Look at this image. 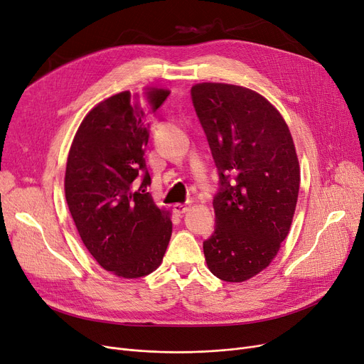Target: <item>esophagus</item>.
<instances>
[{"label": "esophagus", "mask_w": 364, "mask_h": 364, "mask_svg": "<svg viewBox=\"0 0 364 364\" xmlns=\"http://www.w3.org/2000/svg\"><path fill=\"white\" fill-rule=\"evenodd\" d=\"M188 208H190L188 203H174V213L178 214V215H181V214H184V213L188 211Z\"/></svg>", "instance_id": "34e87169"}]
</instances>
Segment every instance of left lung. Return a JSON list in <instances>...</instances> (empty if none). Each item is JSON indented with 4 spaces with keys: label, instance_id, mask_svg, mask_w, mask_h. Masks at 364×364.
<instances>
[{
    "label": "left lung",
    "instance_id": "1",
    "mask_svg": "<svg viewBox=\"0 0 364 364\" xmlns=\"http://www.w3.org/2000/svg\"><path fill=\"white\" fill-rule=\"evenodd\" d=\"M218 168L215 232L203 242L209 272L250 280L276 258L294 220L301 171L282 113L259 92L224 82L192 87Z\"/></svg>",
    "mask_w": 364,
    "mask_h": 364
}]
</instances>
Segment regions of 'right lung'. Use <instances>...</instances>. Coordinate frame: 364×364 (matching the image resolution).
<instances>
[{
    "instance_id": "add662e5",
    "label": "right lung",
    "mask_w": 364,
    "mask_h": 364,
    "mask_svg": "<svg viewBox=\"0 0 364 364\" xmlns=\"http://www.w3.org/2000/svg\"><path fill=\"white\" fill-rule=\"evenodd\" d=\"M169 92L146 87L107 97L85 114L69 149L65 196L76 230L99 265L118 277L155 272L171 239V213L146 192L143 158L147 117Z\"/></svg>"
}]
</instances>
